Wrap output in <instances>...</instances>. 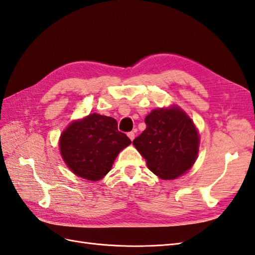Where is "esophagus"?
Segmentation results:
<instances>
[{
  "instance_id": "esophagus-1",
  "label": "esophagus",
  "mask_w": 255,
  "mask_h": 255,
  "mask_svg": "<svg viewBox=\"0 0 255 255\" xmlns=\"http://www.w3.org/2000/svg\"><path fill=\"white\" fill-rule=\"evenodd\" d=\"M134 132H136V131H130V132H128V133H127V136L129 137V139L131 140V141H132V140L134 139Z\"/></svg>"
}]
</instances>
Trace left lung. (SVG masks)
I'll use <instances>...</instances> for the list:
<instances>
[{
    "label": "left lung",
    "mask_w": 255,
    "mask_h": 255,
    "mask_svg": "<svg viewBox=\"0 0 255 255\" xmlns=\"http://www.w3.org/2000/svg\"><path fill=\"white\" fill-rule=\"evenodd\" d=\"M147 128L132 143L151 172L173 180L192 167L199 137L192 119L180 108L154 110L144 119Z\"/></svg>",
    "instance_id": "1"
}]
</instances>
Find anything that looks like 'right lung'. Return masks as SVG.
Returning a JSON list of instances; mask_svg holds the SVG:
<instances>
[{
    "instance_id": "1",
    "label": "right lung",
    "mask_w": 255,
    "mask_h": 255,
    "mask_svg": "<svg viewBox=\"0 0 255 255\" xmlns=\"http://www.w3.org/2000/svg\"><path fill=\"white\" fill-rule=\"evenodd\" d=\"M130 143L118 130L116 119L94 113L62 132L60 152L74 174L97 181L110 172L117 154Z\"/></svg>"
}]
</instances>
